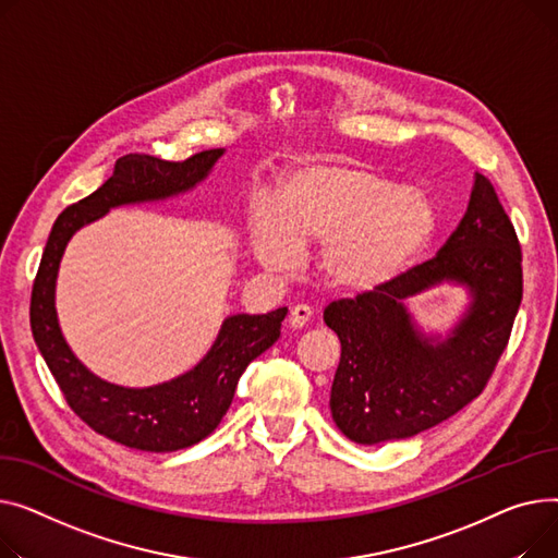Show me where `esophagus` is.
Segmentation results:
<instances>
[{
    "label": "esophagus",
    "mask_w": 558,
    "mask_h": 558,
    "mask_svg": "<svg viewBox=\"0 0 558 558\" xmlns=\"http://www.w3.org/2000/svg\"><path fill=\"white\" fill-rule=\"evenodd\" d=\"M313 317V308L306 306V304H294L290 308V315H288V324L292 326V329H302V326Z\"/></svg>",
    "instance_id": "1"
}]
</instances>
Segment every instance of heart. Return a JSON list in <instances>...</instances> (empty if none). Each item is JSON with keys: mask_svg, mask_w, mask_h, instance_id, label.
Here are the masks:
<instances>
[{"mask_svg": "<svg viewBox=\"0 0 558 558\" xmlns=\"http://www.w3.org/2000/svg\"><path fill=\"white\" fill-rule=\"evenodd\" d=\"M435 232L425 195L357 163H308L279 184L272 209L250 225L260 266H298L302 245L319 243V268L342 288L369 290L401 275Z\"/></svg>", "mask_w": 558, "mask_h": 558, "instance_id": "b5f03b06", "label": "heart"}]
</instances>
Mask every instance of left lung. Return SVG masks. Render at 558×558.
I'll return each instance as SVG.
<instances>
[{
    "label": "left lung",
    "instance_id": "obj_1",
    "mask_svg": "<svg viewBox=\"0 0 558 558\" xmlns=\"http://www.w3.org/2000/svg\"><path fill=\"white\" fill-rule=\"evenodd\" d=\"M441 280L470 286L474 302L450 339L413 329L412 293ZM522 300V252L498 193L475 173L469 209L437 256L324 308L342 355L331 414L355 444H383L435 428L477 399L509 344Z\"/></svg>",
    "mask_w": 558,
    "mask_h": 558
}]
</instances>
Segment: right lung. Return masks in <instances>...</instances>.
Returning a JSON list of instances; mask_svg holds the SVG:
<instances>
[{
  "label": "right lung",
  "instance_id": "1",
  "mask_svg": "<svg viewBox=\"0 0 558 558\" xmlns=\"http://www.w3.org/2000/svg\"><path fill=\"white\" fill-rule=\"evenodd\" d=\"M220 155L222 148H211L182 161L150 155L117 159L112 175L101 186L56 218L33 281L28 308L33 340L64 401L94 433L128 448L173 452L209 437L232 405L245 367L277 342L288 308L268 315L227 317L198 367L171 383L128 389L96 378L64 342L53 306L60 256L78 227L101 218L112 207L161 201L195 186L207 178Z\"/></svg>",
  "mask_w": 558,
  "mask_h": 558
}]
</instances>
